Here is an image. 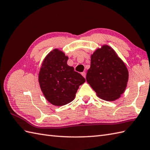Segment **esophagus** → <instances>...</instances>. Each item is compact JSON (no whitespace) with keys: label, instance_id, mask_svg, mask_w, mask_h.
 Returning a JSON list of instances; mask_svg holds the SVG:
<instances>
[{"label":"esophagus","instance_id":"34e87169","mask_svg":"<svg viewBox=\"0 0 150 150\" xmlns=\"http://www.w3.org/2000/svg\"><path fill=\"white\" fill-rule=\"evenodd\" d=\"M81 75L83 76V77L85 78H86V72L84 71V72H81Z\"/></svg>","mask_w":150,"mask_h":150}]
</instances>
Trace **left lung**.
<instances>
[{
    "label": "left lung",
    "mask_w": 150,
    "mask_h": 150,
    "mask_svg": "<svg viewBox=\"0 0 150 150\" xmlns=\"http://www.w3.org/2000/svg\"><path fill=\"white\" fill-rule=\"evenodd\" d=\"M86 79L99 98L113 101L124 93L128 81V71L114 50L104 45L91 55V67Z\"/></svg>",
    "instance_id": "8db88e82"
}]
</instances>
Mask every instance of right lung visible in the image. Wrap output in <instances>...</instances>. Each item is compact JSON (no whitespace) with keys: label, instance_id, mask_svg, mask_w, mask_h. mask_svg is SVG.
<instances>
[{"label":"right lung","instance_id":"add662e5","mask_svg":"<svg viewBox=\"0 0 150 150\" xmlns=\"http://www.w3.org/2000/svg\"><path fill=\"white\" fill-rule=\"evenodd\" d=\"M68 56L58 49L46 56L40 70L38 81L46 99L55 106L68 104L74 99L85 79L67 65Z\"/></svg>","mask_w":150,"mask_h":150}]
</instances>
